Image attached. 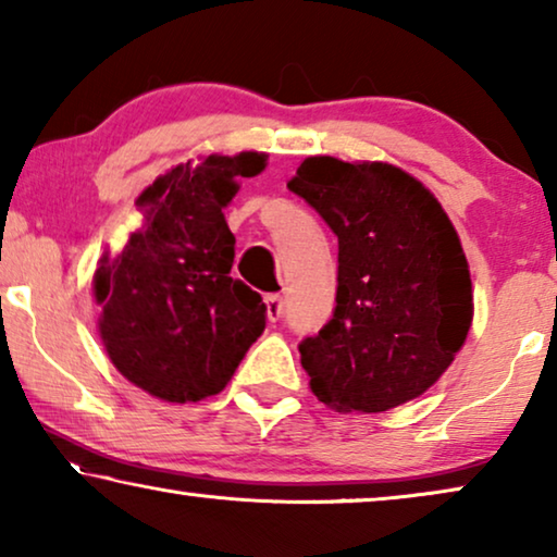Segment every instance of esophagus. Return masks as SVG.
<instances>
[{
	"label": "esophagus",
	"mask_w": 557,
	"mask_h": 557,
	"mask_svg": "<svg viewBox=\"0 0 557 557\" xmlns=\"http://www.w3.org/2000/svg\"><path fill=\"white\" fill-rule=\"evenodd\" d=\"M265 304V313H269V321H278L281 313H284V298L278 294H269L263 298Z\"/></svg>",
	"instance_id": "1"
}]
</instances>
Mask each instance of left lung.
<instances>
[{
    "label": "left lung",
    "mask_w": 557,
    "mask_h": 557,
    "mask_svg": "<svg viewBox=\"0 0 557 557\" xmlns=\"http://www.w3.org/2000/svg\"><path fill=\"white\" fill-rule=\"evenodd\" d=\"M288 190L338 238L334 317L298 344L311 392L386 412L430 389L472 324V281L440 200L389 163L306 158Z\"/></svg>",
    "instance_id": "left-lung-1"
}]
</instances>
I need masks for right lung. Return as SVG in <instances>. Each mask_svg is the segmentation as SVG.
Segmentation results:
<instances>
[{
    "mask_svg": "<svg viewBox=\"0 0 557 557\" xmlns=\"http://www.w3.org/2000/svg\"><path fill=\"white\" fill-rule=\"evenodd\" d=\"M263 152L175 165L140 193L145 225L95 273L104 351L127 382L165 401H200L231 382L265 329L261 294L231 278L236 238L223 208Z\"/></svg>",
    "mask_w": 557,
    "mask_h": 557,
    "instance_id": "add662e5",
    "label": "right lung"
}]
</instances>
